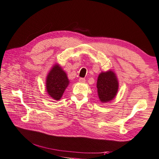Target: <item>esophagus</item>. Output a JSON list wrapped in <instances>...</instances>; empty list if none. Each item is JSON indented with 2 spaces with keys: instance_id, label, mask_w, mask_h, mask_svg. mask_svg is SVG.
<instances>
[{
  "instance_id": "1",
  "label": "esophagus",
  "mask_w": 159,
  "mask_h": 159,
  "mask_svg": "<svg viewBox=\"0 0 159 159\" xmlns=\"http://www.w3.org/2000/svg\"><path fill=\"white\" fill-rule=\"evenodd\" d=\"M79 80V82L81 83H85V79H83V78H80Z\"/></svg>"
}]
</instances>
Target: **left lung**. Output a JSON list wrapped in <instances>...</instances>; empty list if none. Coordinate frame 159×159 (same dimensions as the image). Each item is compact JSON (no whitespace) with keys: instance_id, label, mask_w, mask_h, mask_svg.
I'll use <instances>...</instances> for the list:
<instances>
[{"instance_id":"left-lung-1","label":"left lung","mask_w":159,"mask_h":159,"mask_svg":"<svg viewBox=\"0 0 159 159\" xmlns=\"http://www.w3.org/2000/svg\"><path fill=\"white\" fill-rule=\"evenodd\" d=\"M119 85V80L112 70L101 72L96 83L100 101L104 103L114 100L117 95Z\"/></svg>"}]
</instances>
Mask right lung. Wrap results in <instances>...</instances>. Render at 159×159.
<instances>
[{
	"instance_id": "right-lung-1",
	"label": "right lung",
	"mask_w": 159,
	"mask_h": 159,
	"mask_svg": "<svg viewBox=\"0 0 159 159\" xmlns=\"http://www.w3.org/2000/svg\"><path fill=\"white\" fill-rule=\"evenodd\" d=\"M69 84L70 80L67 74L60 65H53L46 78L45 88L49 96L54 100H60Z\"/></svg>"
}]
</instances>
